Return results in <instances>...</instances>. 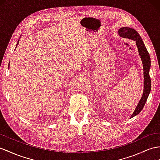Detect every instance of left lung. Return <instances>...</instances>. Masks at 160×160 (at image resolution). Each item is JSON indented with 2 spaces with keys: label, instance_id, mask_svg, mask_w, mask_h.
I'll return each mask as SVG.
<instances>
[{
  "label": "left lung",
  "instance_id": "8db88e82",
  "mask_svg": "<svg viewBox=\"0 0 160 160\" xmlns=\"http://www.w3.org/2000/svg\"><path fill=\"white\" fill-rule=\"evenodd\" d=\"M118 34L120 36L125 38L132 39L136 41V44L138 48L139 55L141 56L142 62L143 64V70H144V91H143L142 96L139 101L137 108L135 109L134 112L131 116L130 118L137 116L138 113L141 112L142 108H144L147 98L151 91V82L149 76V69L151 66V59L148 51L145 46L141 37L138 32L130 28H121L118 30Z\"/></svg>",
  "mask_w": 160,
  "mask_h": 160
}]
</instances>
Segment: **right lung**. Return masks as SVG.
Segmentation results:
<instances>
[{
  "label": "right lung",
  "mask_w": 160,
  "mask_h": 160,
  "mask_svg": "<svg viewBox=\"0 0 160 160\" xmlns=\"http://www.w3.org/2000/svg\"><path fill=\"white\" fill-rule=\"evenodd\" d=\"M18 44H19V40H18V43H17V45H16V47H17L18 46Z\"/></svg>",
  "instance_id": "right-lung-1"
}]
</instances>
